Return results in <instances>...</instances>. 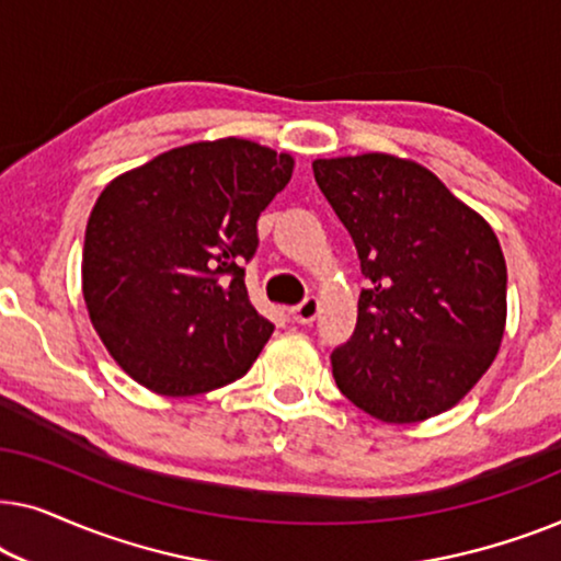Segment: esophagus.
Listing matches in <instances>:
<instances>
[{
  "label": "esophagus",
  "mask_w": 561,
  "mask_h": 561,
  "mask_svg": "<svg viewBox=\"0 0 561 561\" xmlns=\"http://www.w3.org/2000/svg\"><path fill=\"white\" fill-rule=\"evenodd\" d=\"M319 311H321V301L317 296H309L290 309V317H294L296 324H311V321L319 317Z\"/></svg>",
  "instance_id": "1"
}]
</instances>
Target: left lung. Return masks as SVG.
<instances>
[{"instance_id": "1", "label": "left lung", "mask_w": 561, "mask_h": 561, "mask_svg": "<svg viewBox=\"0 0 561 561\" xmlns=\"http://www.w3.org/2000/svg\"><path fill=\"white\" fill-rule=\"evenodd\" d=\"M313 179L370 280L355 334L332 352L336 388L386 424L451 409L503 340L508 273L495 232L413 160L319 158Z\"/></svg>"}]
</instances>
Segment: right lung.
I'll return each mask as SVG.
<instances>
[{"label":"right lung","mask_w":561,"mask_h":561,"mask_svg":"<svg viewBox=\"0 0 561 561\" xmlns=\"http://www.w3.org/2000/svg\"><path fill=\"white\" fill-rule=\"evenodd\" d=\"M294 158L240 137L191 142L114 179L83 240V301L117 365L160 396L234 382L271 340L244 286L260 211Z\"/></svg>","instance_id":"1"}]
</instances>
